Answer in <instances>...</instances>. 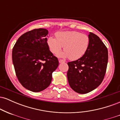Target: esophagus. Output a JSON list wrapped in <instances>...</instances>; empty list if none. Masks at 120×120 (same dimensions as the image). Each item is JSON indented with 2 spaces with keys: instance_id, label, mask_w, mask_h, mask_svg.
I'll return each mask as SVG.
<instances>
[{
  "instance_id": "obj_1",
  "label": "esophagus",
  "mask_w": 120,
  "mask_h": 120,
  "mask_svg": "<svg viewBox=\"0 0 120 120\" xmlns=\"http://www.w3.org/2000/svg\"><path fill=\"white\" fill-rule=\"evenodd\" d=\"M59 62L60 63H64L65 61L64 60H62V59H59Z\"/></svg>"
}]
</instances>
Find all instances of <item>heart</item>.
<instances>
[{
	"label": "heart",
	"mask_w": 120,
	"mask_h": 120,
	"mask_svg": "<svg viewBox=\"0 0 120 120\" xmlns=\"http://www.w3.org/2000/svg\"><path fill=\"white\" fill-rule=\"evenodd\" d=\"M56 38L49 37L47 45L53 54H57L63 47V53H59L61 57H68L71 60L81 58L86 53L90 43L87 35L78 31H59L55 34Z\"/></svg>",
	"instance_id": "1"
}]
</instances>
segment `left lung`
Masks as SVG:
<instances>
[{
  "label": "left lung",
  "mask_w": 120,
  "mask_h": 120,
  "mask_svg": "<svg viewBox=\"0 0 120 120\" xmlns=\"http://www.w3.org/2000/svg\"><path fill=\"white\" fill-rule=\"evenodd\" d=\"M90 43L81 58L68 62L67 77L70 86L79 94H86L101 84L108 63V49L99 37L90 32Z\"/></svg>",
  "instance_id": "obj_1"
}]
</instances>
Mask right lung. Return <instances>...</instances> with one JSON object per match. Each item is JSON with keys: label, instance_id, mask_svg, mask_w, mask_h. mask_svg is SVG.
<instances>
[{"label": "right lung", "instance_id": "1", "mask_svg": "<svg viewBox=\"0 0 120 120\" xmlns=\"http://www.w3.org/2000/svg\"><path fill=\"white\" fill-rule=\"evenodd\" d=\"M46 29H35L19 37L12 49L17 78L25 89L39 92L49 86L58 59L49 50Z\"/></svg>", "mask_w": 120, "mask_h": 120}]
</instances>
